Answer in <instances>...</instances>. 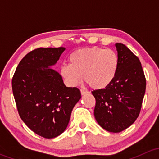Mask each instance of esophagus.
Wrapping results in <instances>:
<instances>
[{
	"label": "esophagus",
	"instance_id": "obj_1",
	"mask_svg": "<svg viewBox=\"0 0 159 159\" xmlns=\"http://www.w3.org/2000/svg\"><path fill=\"white\" fill-rule=\"evenodd\" d=\"M88 93H89V91H84V90L81 89V95H84V94H88Z\"/></svg>",
	"mask_w": 159,
	"mask_h": 159
}]
</instances>
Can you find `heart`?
<instances>
[{"instance_id":"obj_1","label":"heart","mask_w":159,"mask_h":159,"mask_svg":"<svg viewBox=\"0 0 159 159\" xmlns=\"http://www.w3.org/2000/svg\"><path fill=\"white\" fill-rule=\"evenodd\" d=\"M69 64L61 68V74L67 82L76 86L81 78L94 89H103L114 81L119 60L111 49L92 47L77 50L70 54Z\"/></svg>"}]
</instances>
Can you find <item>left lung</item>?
<instances>
[{
    "label": "left lung",
    "mask_w": 159,
    "mask_h": 159,
    "mask_svg": "<svg viewBox=\"0 0 159 159\" xmlns=\"http://www.w3.org/2000/svg\"><path fill=\"white\" fill-rule=\"evenodd\" d=\"M119 60L118 72L111 83L93 91L95 98L94 115L99 125L118 133L135 121L142 108L146 79L139 57L125 44H115Z\"/></svg>",
    "instance_id": "1"
}]
</instances>
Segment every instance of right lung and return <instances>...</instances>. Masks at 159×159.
I'll return each instance as SVG.
<instances>
[{
	"instance_id": "right-lung-1",
	"label": "right lung",
	"mask_w": 159,
	"mask_h": 159,
	"mask_svg": "<svg viewBox=\"0 0 159 159\" xmlns=\"http://www.w3.org/2000/svg\"><path fill=\"white\" fill-rule=\"evenodd\" d=\"M65 48H40L27 54L12 78L19 115L29 129L45 139L60 135L68 126L72 109L81 99L78 88L66 87L50 67Z\"/></svg>"
}]
</instances>
